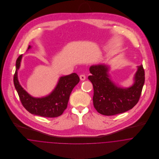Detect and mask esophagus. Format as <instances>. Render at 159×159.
Segmentation results:
<instances>
[{
	"label": "esophagus",
	"mask_w": 159,
	"mask_h": 159,
	"mask_svg": "<svg viewBox=\"0 0 159 159\" xmlns=\"http://www.w3.org/2000/svg\"><path fill=\"white\" fill-rule=\"evenodd\" d=\"M80 80H81V81H84V80H85V79H86V76H85L84 75H83V74H81V75H80Z\"/></svg>",
	"instance_id": "1"
}]
</instances>
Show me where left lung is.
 <instances>
[{"label":"left lung","instance_id":"8db88e82","mask_svg":"<svg viewBox=\"0 0 159 159\" xmlns=\"http://www.w3.org/2000/svg\"><path fill=\"white\" fill-rule=\"evenodd\" d=\"M138 67L133 86L122 88L116 86L110 80L107 66L99 64L91 66L89 71L92 75L88 76V79L93 88V106L99 113L113 116L127 111L136 105L145 80L143 65Z\"/></svg>","mask_w":159,"mask_h":159}]
</instances>
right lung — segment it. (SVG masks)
<instances>
[{
	"mask_svg": "<svg viewBox=\"0 0 159 159\" xmlns=\"http://www.w3.org/2000/svg\"><path fill=\"white\" fill-rule=\"evenodd\" d=\"M21 59L22 55H20L16 60L13 82L23 107L30 113L42 117H56L62 114L67 107L71 91L80 82L78 75L73 73L61 77L54 90L49 95L34 98L23 89L18 80V70L20 67Z\"/></svg>",
	"mask_w": 159,
	"mask_h": 159,
	"instance_id": "add662e5",
	"label": "right lung"
}]
</instances>
